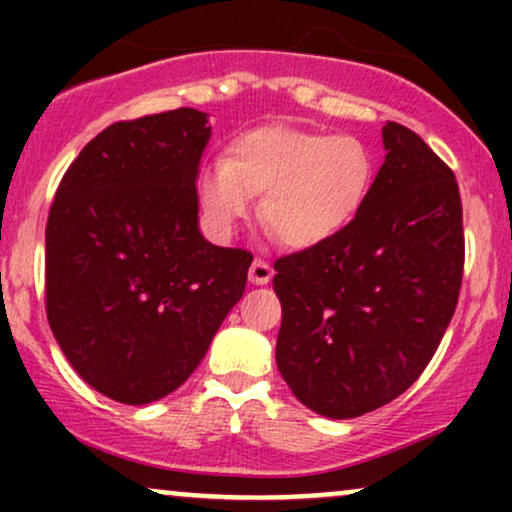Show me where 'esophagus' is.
<instances>
[{
    "mask_svg": "<svg viewBox=\"0 0 512 512\" xmlns=\"http://www.w3.org/2000/svg\"><path fill=\"white\" fill-rule=\"evenodd\" d=\"M274 269L269 267L267 262L260 260V257H255L250 264V281L252 284H269V279H272Z\"/></svg>",
    "mask_w": 512,
    "mask_h": 512,
    "instance_id": "34e87169",
    "label": "esophagus"
}]
</instances>
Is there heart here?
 I'll return each mask as SVG.
<instances>
[{
	"mask_svg": "<svg viewBox=\"0 0 512 512\" xmlns=\"http://www.w3.org/2000/svg\"><path fill=\"white\" fill-rule=\"evenodd\" d=\"M375 178V158L351 134L260 127L240 134L226 161L199 173V199L216 231L228 236L262 195V221L289 248L308 250L354 223Z\"/></svg>",
	"mask_w": 512,
	"mask_h": 512,
	"instance_id": "b5f03b06",
	"label": "heart"
}]
</instances>
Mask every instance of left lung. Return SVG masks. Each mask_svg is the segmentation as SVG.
<instances>
[{
  "label": "left lung",
  "mask_w": 512,
  "mask_h": 512,
  "mask_svg": "<svg viewBox=\"0 0 512 512\" xmlns=\"http://www.w3.org/2000/svg\"><path fill=\"white\" fill-rule=\"evenodd\" d=\"M385 163L337 238L274 262L276 366L327 419H354L416 383L448 330L462 286L455 173L416 132L383 127Z\"/></svg>",
  "instance_id": "8db88e82"
}]
</instances>
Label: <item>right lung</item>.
Here are the masks:
<instances>
[{"mask_svg": "<svg viewBox=\"0 0 512 512\" xmlns=\"http://www.w3.org/2000/svg\"><path fill=\"white\" fill-rule=\"evenodd\" d=\"M207 113L115 122L74 158L45 228V310L72 368L122 404L185 383L240 301L252 255L204 240Z\"/></svg>", "mask_w": 512, "mask_h": 512, "instance_id": "obj_1", "label": "right lung"}]
</instances>
